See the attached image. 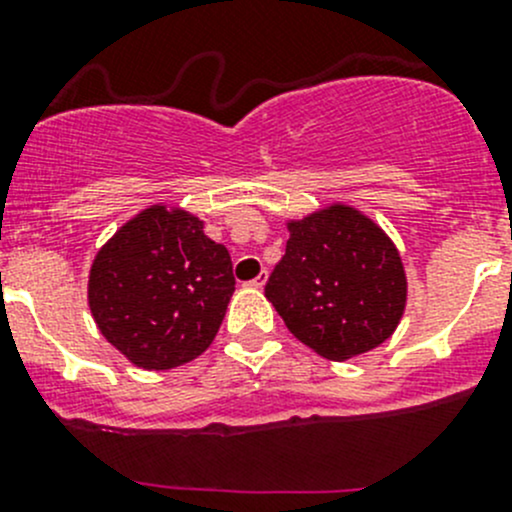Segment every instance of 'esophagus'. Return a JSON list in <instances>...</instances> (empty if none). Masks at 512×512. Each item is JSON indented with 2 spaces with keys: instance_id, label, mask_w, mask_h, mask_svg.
I'll list each match as a JSON object with an SVG mask.
<instances>
[{
  "instance_id": "esophagus-1",
  "label": "esophagus",
  "mask_w": 512,
  "mask_h": 512,
  "mask_svg": "<svg viewBox=\"0 0 512 512\" xmlns=\"http://www.w3.org/2000/svg\"><path fill=\"white\" fill-rule=\"evenodd\" d=\"M265 282H267V272H260V275H257L255 280L247 282V285H250V287H262V285H265Z\"/></svg>"
}]
</instances>
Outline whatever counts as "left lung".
<instances>
[{"mask_svg": "<svg viewBox=\"0 0 512 512\" xmlns=\"http://www.w3.org/2000/svg\"><path fill=\"white\" fill-rule=\"evenodd\" d=\"M265 297L287 329L324 359H352L394 334L406 275L389 237L347 205L289 223Z\"/></svg>", "mask_w": 512, "mask_h": 512, "instance_id": "obj_1", "label": "left lung"}]
</instances>
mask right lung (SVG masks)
<instances>
[{
    "label": "right lung",
    "instance_id": "obj_1",
    "mask_svg": "<svg viewBox=\"0 0 512 512\" xmlns=\"http://www.w3.org/2000/svg\"><path fill=\"white\" fill-rule=\"evenodd\" d=\"M235 292L230 252L183 210L148 208L96 255L89 304L103 337L143 369H173L213 344Z\"/></svg>",
    "mask_w": 512,
    "mask_h": 512
}]
</instances>
